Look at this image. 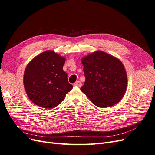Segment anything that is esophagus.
Wrapping results in <instances>:
<instances>
[{
    "label": "esophagus",
    "instance_id": "esophagus-1",
    "mask_svg": "<svg viewBox=\"0 0 155 155\" xmlns=\"http://www.w3.org/2000/svg\"><path fill=\"white\" fill-rule=\"evenodd\" d=\"M74 86H76V87H81V85H82V84H81V81H77L76 83H75L74 84Z\"/></svg>",
    "mask_w": 155,
    "mask_h": 155
}]
</instances>
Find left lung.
Listing matches in <instances>:
<instances>
[{
	"label": "left lung",
	"instance_id": "left-lung-1",
	"mask_svg": "<svg viewBox=\"0 0 155 155\" xmlns=\"http://www.w3.org/2000/svg\"><path fill=\"white\" fill-rule=\"evenodd\" d=\"M85 82L81 91L93 104L109 107L122 99L127 86V76L121 61L103 51L83 58Z\"/></svg>",
	"mask_w": 155,
	"mask_h": 155
}]
</instances>
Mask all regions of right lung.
I'll list each match as a JSON object with an SVG mask.
<instances>
[{
    "label": "right lung",
    "mask_w": 155,
    "mask_h": 155,
    "mask_svg": "<svg viewBox=\"0 0 155 155\" xmlns=\"http://www.w3.org/2000/svg\"><path fill=\"white\" fill-rule=\"evenodd\" d=\"M63 56L53 50L37 55L28 64L23 83L29 99L43 109H53L61 103L73 86L63 71Z\"/></svg>",
    "instance_id": "right-lung-1"
}]
</instances>
